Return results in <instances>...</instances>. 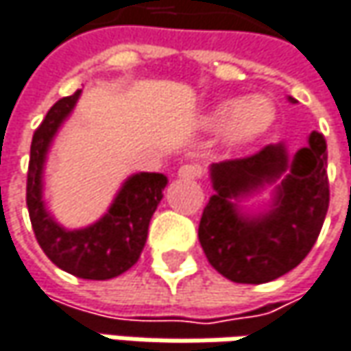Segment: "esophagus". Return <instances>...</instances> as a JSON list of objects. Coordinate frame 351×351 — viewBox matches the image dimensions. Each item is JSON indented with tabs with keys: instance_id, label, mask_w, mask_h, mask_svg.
Returning <instances> with one entry per match:
<instances>
[{
	"instance_id": "obj_1",
	"label": "esophagus",
	"mask_w": 351,
	"mask_h": 351,
	"mask_svg": "<svg viewBox=\"0 0 351 351\" xmlns=\"http://www.w3.org/2000/svg\"><path fill=\"white\" fill-rule=\"evenodd\" d=\"M178 176H180L182 180H197V178L202 176V167L195 165V163H186V165L180 167Z\"/></svg>"
}]
</instances>
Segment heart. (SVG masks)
<instances>
[{
	"label": "heart",
	"mask_w": 351,
	"mask_h": 351,
	"mask_svg": "<svg viewBox=\"0 0 351 351\" xmlns=\"http://www.w3.org/2000/svg\"><path fill=\"white\" fill-rule=\"evenodd\" d=\"M274 104L265 95H250L243 99H226L208 113L210 128H223L230 141H247L260 136L274 121Z\"/></svg>",
	"instance_id": "heart-1"
}]
</instances>
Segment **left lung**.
I'll return each mask as SVG.
<instances>
[{"label": "left lung", "mask_w": 351, "mask_h": 351, "mask_svg": "<svg viewBox=\"0 0 351 351\" xmlns=\"http://www.w3.org/2000/svg\"><path fill=\"white\" fill-rule=\"evenodd\" d=\"M326 167L328 145L317 132H312L308 147H302L291 163L282 143L265 145L247 158L213 163L215 195L204 208L197 230L213 269L236 284H265L300 265L319 236L330 206ZM284 171L289 173L267 214L250 218L231 204L234 197L275 181Z\"/></svg>", "instance_id": "1"}]
</instances>
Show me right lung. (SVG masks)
I'll return each mask as SVG.
<instances>
[{"label":"right lung","mask_w":351,"mask_h":351,"mask_svg":"<svg viewBox=\"0 0 351 351\" xmlns=\"http://www.w3.org/2000/svg\"><path fill=\"white\" fill-rule=\"evenodd\" d=\"M82 89L51 106L32 139L27 167V212L43 254L63 271L84 280H110L139 260L147 239L149 219L162 202L167 178L138 173L117 193L110 212L86 230H63L47 213L41 199V169L47 147L62 121L73 110Z\"/></svg>","instance_id":"1"}]
</instances>
